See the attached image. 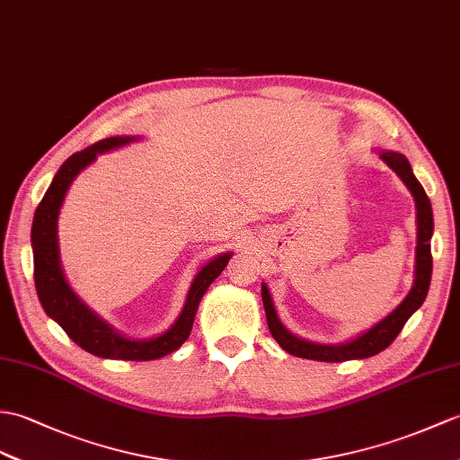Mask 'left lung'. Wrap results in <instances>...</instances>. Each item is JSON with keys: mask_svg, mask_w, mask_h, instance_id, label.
Returning a JSON list of instances; mask_svg holds the SVG:
<instances>
[{"mask_svg": "<svg viewBox=\"0 0 460 460\" xmlns=\"http://www.w3.org/2000/svg\"><path fill=\"white\" fill-rule=\"evenodd\" d=\"M380 158L386 163L394 172H396L415 199V208H418V254H415V280L410 294L405 296V300L394 309L390 315L382 319L380 323L370 327L365 333L355 337L352 341H347L343 345H319L312 343L292 335L282 323L272 304V297L269 288L262 284V304L266 312V322H269V329L272 337L276 339L286 352H290L294 357L309 358V360H323V362H343L352 358H368L378 355L380 350L390 347L394 339L400 335L405 322L411 317L413 312H418L420 305L423 304L427 290L431 284V270H433V259H431V234H433V211L431 201L427 198L423 186L413 176L411 166L408 158L400 153L394 151H382Z\"/></svg>", "mask_w": 460, "mask_h": 460, "instance_id": "8db88e82", "label": "left lung"}]
</instances>
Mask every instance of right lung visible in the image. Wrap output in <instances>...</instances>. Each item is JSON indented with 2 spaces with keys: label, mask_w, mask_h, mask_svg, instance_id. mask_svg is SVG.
<instances>
[{
  "label": "right lung",
  "mask_w": 460,
  "mask_h": 460,
  "mask_svg": "<svg viewBox=\"0 0 460 460\" xmlns=\"http://www.w3.org/2000/svg\"><path fill=\"white\" fill-rule=\"evenodd\" d=\"M137 137H110L98 141L95 145L84 148L80 153H74L64 163L57 176L52 178L45 198L35 211L33 229H31V244H33V261H35V288L39 300L47 315L66 331V335L82 347L102 358H117V360H155L174 352L181 343L190 337L191 325L198 312L201 296L206 294L209 284L226 269L231 252H223L216 259H211L201 269L186 297L184 309L178 315L174 325L163 335L135 341L127 339L121 333L105 323L100 315H95L80 297L74 294L66 282V276L62 272L60 256H58V213L62 208L64 196L70 184L88 164L95 160V155L108 153L111 148L133 143Z\"/></svg>",
  "instance_id": "add662e5"
}]
</instances>
